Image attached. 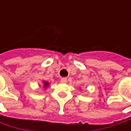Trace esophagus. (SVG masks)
Listing matches in <instances>:
<instances>
[{
    "instance_id": "obj_1",
    "label": "esophagus",
    "mask_w": 131,
    "mask_h": 131,
    "mask_svg": "<svg viewBox=\"0 0 131 131\" xmlns=\"http://www.w3.org/2000/svg\"><path fill=\"white\" fill-rule=\"evenodd\" d=\"M60 82L62 83H66L67 82V79L66 78H62L60 79Z\"/></svg>"
}]
</instances>
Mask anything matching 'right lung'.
Instances as JSON below:
<instances>
[{
	"label": "right lung",
	"mask_w": 131,
	"mask_h": 131,
	"mask_svg": "<svg viewBox=\"0 0 131 131\" xmlns=\"http://www.w3.org/2000/svg\"><path fill=\"white\" fill-rule=\"evenodd\" d=\"M43 88H47L49 85V83L46 82V81H43Z\"/></svg>",
	"instance_id": "add662e5"
}]
</instances>
